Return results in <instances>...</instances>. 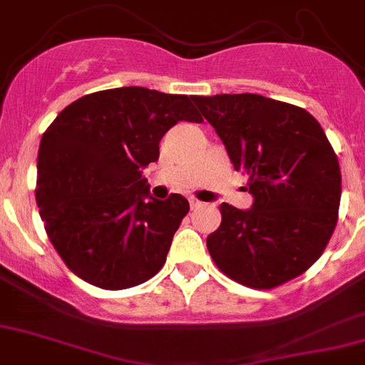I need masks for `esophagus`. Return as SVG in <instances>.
Listing matches in <instances>:
<instances>
[{"mask_svg":"<svg viewBox=\"0 0 365 365\" xmlns=\"http://www.w3.org/2000/svg\"><path fill=\"white\" fill-rule=\"evenodd\" d=\"M200 200H197V199H190V207H192V210H197V207L200 206Z\"/></svg>","mask_w":365,"mask_h":365,"instance_id":"1","label":"esophagus"}]
</instances>
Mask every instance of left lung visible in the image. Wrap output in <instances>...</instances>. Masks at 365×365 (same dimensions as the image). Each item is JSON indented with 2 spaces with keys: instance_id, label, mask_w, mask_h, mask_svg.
<instances>
[{
  "instance_id": "1",
  "label": "left lung",
  "mask_w": 365,
  "mask_h": 365,
  "mask_svg": "<svg viewBox=\"0 0 365 365\" xmlns=\"http://www.w3.org/2000/svg\"><path fill=\"white\" fill-rule=\"evenodd\" d=\"M249 175L251 210L220 204L207 237L215 265L249 289L269 290L301 276L324 252L341 206V166L308 110L262 95L193 96Z\"/></svg>"
}]
</instances>
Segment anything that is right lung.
Instances as JSON below:
<instances>
[{
    "label": "right lung",
    "mask_w": 365,
    "mask_h": 365,
    "mask_svg": "<svg viewBox=\"0 0 365 365\" xmlns=\"http://www.w3.org/2000/svg\"><path fill=\"white\" fill-rule=\"evenodd\" d=\"M193 96L147 88L96 91L69 103L44 130L36 200L55 251L103 290L145 283L161 270L190 204L148 195L143 168L177 121L200 123Z\"/></svg>",
    "instance_id": "obj_1"
}]
</instances>
